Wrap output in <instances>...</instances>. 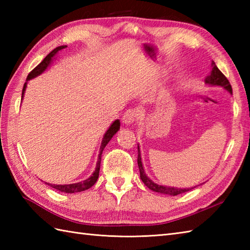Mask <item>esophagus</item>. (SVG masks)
Segmentation results:
<instances>
[{
	"label": "esophagus",
	"instance_id": "1",
	"mask_svg": "<svg viewBox=\"0 0 250 250\" xmlns=\"http://www.w3.org/2000/svg\"><path fill=\"white\" fill-rule=\"evenodd\" d=\"M137 111L135 109H128L122 116V122H124L125 125H131L133 124L135 121V119L137 118Z\"/></svg>",
	"mask_w": 250,
	"mask_h": 250
}]
</instances>
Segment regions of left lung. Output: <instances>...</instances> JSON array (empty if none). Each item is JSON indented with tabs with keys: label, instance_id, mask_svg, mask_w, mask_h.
Returning a JSON list of instances; mask_svg holds the SVG:
<instances>
[{
	"label": "left lung",
	"instance_id": "8db88e82",
	"mask_svg": "<svg viewBox=\"0 0 250 250\" xmlns=\"http://www.w3.org/2000/svg\"><path fill=\"white\" fill-rule=\"evenodd\" d=\"M205 83L207 84H210V86H220L222 88H225L228 90L231 94H232V87L228 81L227 77L220 72V70L217 65L215 64V62H211V71L208 76L205 78ZM137 164H139V168H140V174H141V179L143 180L148 188L150 190L155 191V192H159L162 194H167V195H178L180 193H185L187 191H190L191 189H193L198 186H194L192 188H175V187H167V186H161L158 185L156 183H153L149 177H147V175L144 171V167H143V163H142V158H141V151H140V147L137 146Z\"/></svg>",
	"mask_w": 250,
	"mask_h": 250
}]
</instances>
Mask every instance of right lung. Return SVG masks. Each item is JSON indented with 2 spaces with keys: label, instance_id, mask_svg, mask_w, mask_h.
Masks as SVG:
<instances>
[{
  "label": "right lung",
  "instance_id": "obj_1",
  "mask_svg": "<svg viewBox=\"0 0 250 250\" xmlns=\"http://www.w3.org/2000/svg\"><path fill=\"white\" fill-rule=\"evenodd\" d=\"M66 46H59L57 47V48H55L54 50H52L51 52H49L48 55L46 56L45 59L42 61L39 65H37L34 70H32L30 72V74L28 75V77H26V82L30 81V79L34 78L36 76L41 75L42 73H43L47 67L49 66V64L51 63L52 59H54V57L57 55L58 51H60L61 49L65 48ZM25 88H26V83L23 84V88H22V95H21V100L23 99V94H24V91H25ZM120 128V121L117 119L115 120L113 124H111V125L109 126V129L106 131V133L104 134V137L102 140V144H101V147H100V153H99V159H98V162H97V167H95V171L93 172V174L90 176L89 178H87L86 180H83V182H81V183H76V184H70V185H52V184H47L49 185L50 187L55 188L57 190L61 191V192H65V193H75V192H82V191H84L87 190L89 188H91L92 186L97 183V180L99 178V173H100V166H101V157H102V152L104 150L105 146L108 144V142L111 140V137H113L117 132H118Z\"/></svg>",
  "mask_w": 250,
  "mask_h": 250
}]
</instances>
